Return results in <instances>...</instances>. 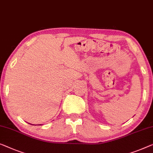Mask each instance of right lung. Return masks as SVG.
<instances>
[{"label": "right lung", "mask_w": 153, "mask_h": 153, "mask_svg": "<svg viewBox=\"0 0 153 153\" xmlns=\"http://www.w3.org/2000/svg\"><path fill=\"white\" fill-rule=\"evenodd\" d=\"M39 125H41V124H39Z\"/></svg>", "instance_id": "right-lung-1"}]
</instances>
